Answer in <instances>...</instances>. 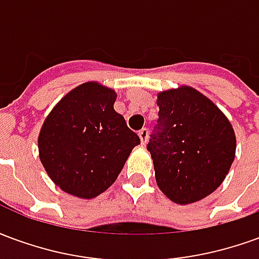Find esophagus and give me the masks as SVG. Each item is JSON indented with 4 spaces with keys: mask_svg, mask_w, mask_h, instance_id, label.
Wrapping results in <instances>:
<instances>
[{
    "mask_svg": "<svg viewBox=\"0 0 259 259\" xmlns=\"http://www.w3.org/2000/svg\"><path fill=\"white\" fill-rule=\"evenodd\" d=\"M139 136H140L141 143L144 144L147 141V139H148V129H147V127H143L141 130H139Z\"/></svg>",
    "mask_w": 259,
    "mask_h": 259,
    "instance_id": "esophagus-1",
    "label": "esophagus"
}]
</instances>
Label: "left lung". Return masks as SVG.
<instances>
[{"instance_id": "1", "label": "left lung", "mask_w": 259, "mask_h": 259, "mask_svg": "<svg viewBox=\"0 0 259 259\" xmlns=\"http://www.w3.org/2000/svg\"><path fill=\"white\" fill-rule=\"evenodd\" d=\"M151 152L158 187L178 204L202 200L221 186L232 166L236 137L219 108L191 87L158 96Z\"/></svg>"}]
</instances>
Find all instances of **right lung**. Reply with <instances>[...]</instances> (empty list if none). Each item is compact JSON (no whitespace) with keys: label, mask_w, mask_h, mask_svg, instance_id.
<instances>
[{"label":"right lung","mask_w":259,"mask_h":259,"mask_svg":"<svg viewBox=\"0 0 259 259\" xmlns=\"http://www.w3.org/2000/svg\"><path fill=\"white\" fill-rule=\"evenodd\" d=\"M115 91L98 83L76 87L48 115L38 136L40 159L69 194L94 198L116 180L140 137L113 109Z\"/></svg>","instance_id":"right-lung-1"}]
</instances>
